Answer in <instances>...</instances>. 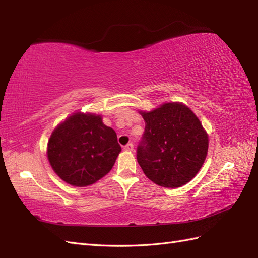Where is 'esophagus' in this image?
I'll return each mask as SVG.
<instances>
[{"label":"esophagus","instance_id":"obj_1","mask_svg":"<svg viewBox=\"0 0 258 258\" xmlns=\"http://www.w3.org/2000/svg\"><path fill=\"white\" fill-rule=\"evenodd\" d=\"M124 150H125V151H127V152H132V151L134 150V145H133L132 143L126 144V145L124 146Z\"/></svg>","mask_w":258,"mask_h":258}]
</instances>
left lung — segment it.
Masks as SVG:
<instances>
[{
	"instance_id": "obj_1",
	"label": "left lung",
	"mask_w": 258,
	"mask_h": 258,
	"mask_svg": "<svg viewBox=\"0 0 258 258\" xmlns=\"http://www.w3.org/2000/svg\"><path fill=\"white\" fill-rule=\"evenodd\" d=\"M140 114L145 131L136 157L144 174L163 187L187 184L207 155L208 136L200 119L182 103H165Z\"/></svg>"
}]
</instances>
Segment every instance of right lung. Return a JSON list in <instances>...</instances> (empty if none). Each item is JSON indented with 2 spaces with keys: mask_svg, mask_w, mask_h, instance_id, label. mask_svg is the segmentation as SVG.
Here are the masks:
<instances>
[{
  "mask_svg": "<svg viewBox=\"0 0 258 258\" xmlns=\"http://www.w3.org/2000/svg\"><path fill=\"white\" fill-rule=\"evenodd\" d=\"M122 151L115 131L101 115L75 113L57 125L47 143V158L64 182L83 187L111 171Z\"/></svg>",
  "mask_w": 258,
  "mask_h": 258,
  "instance_id": "1",
  "label": "right lung"
}]
</instances>
